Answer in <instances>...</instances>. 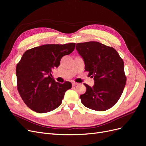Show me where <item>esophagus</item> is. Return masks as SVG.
Listing matches in <instances>:
<instances>
[{
	"label": "esophagus",
	"instance_id": "obj_1",
	"mask_svg": "<svg viewBox=\"0 0 146 146\" xmlns=\"http://www.w3.org/2000/svg\"><path fill=\"white\" fill-rule=\"evenodd\" d=\"M78 85V83H76V82H72V85L73 86H76V85Z\"/></svg>",
	"mask_w": 146,
	"mask_h": 146
}]
</instances>
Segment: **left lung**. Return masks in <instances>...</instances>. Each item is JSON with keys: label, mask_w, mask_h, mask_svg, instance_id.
<instances>
[{"label": "left lung", "mask_w": 146, "mask_h": 146, "mask_svg": "<svg viewBox=\"0 0 146 146\" xmlns=\"http://www.w3.org/2000/svg\"><path fill=\"white\" fill-rule=\"evenodd\" d=\"M76 49L95 84L92 87L84 84L86 91L80 96L82 103L97 111L110 109L117 102L126 84L123 60L113 48L98 42L77 43Z\"/></svg>", "instance_id": "left-lung-1"}]
</instances>
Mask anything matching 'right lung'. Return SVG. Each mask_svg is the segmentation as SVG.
I'll return each mask as SVG.
<instances>
[{
  "instance_id": "obj_1",
  "label": "right lung",
  "mask_w": 146,
  "mask_h": 146,
  "mask_svg": "<svg viewBox=\"0 0 146 146\" xmlns=\"http://www.w3.org/2000/svg\"><path fill=\"white\" fill-rule=\"evenodd\" d=\"M76 43L48 44L27 50L16 67L17 88L24 103L37 113L50 111L58 107L70 82H56L51 72L60 64L63 56L71 54Z\"/></svg>"
}]
</instances>
